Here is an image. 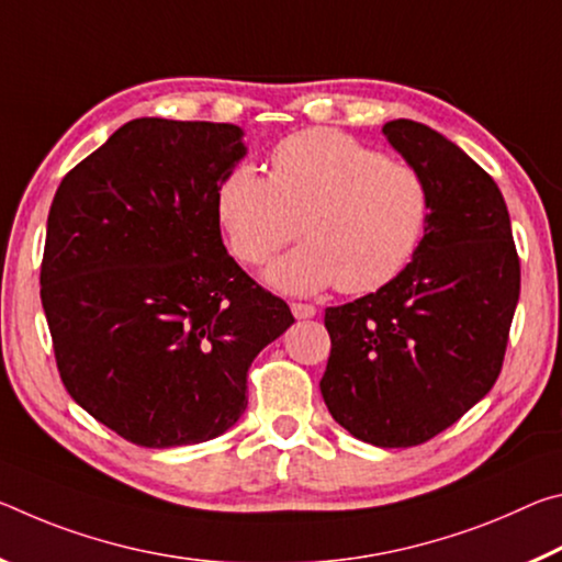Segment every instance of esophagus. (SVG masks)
<instances>
[{
  "mask_svg": "<svg viewBox=\"0 0 562 562\" xmlns=\"http://www.w3.org/2000/svg\"><path fill=\"white\" fill-rule=\"evenodd\" d=\"M291 311H293V316H296V318H314L316 316V306H311V303L293 301Z\"/></svg>",
  "mask_w": 562,
  "mask_h": 562,
  "instance_id": "1",
  "label": "esophagus"
}]
</instances>
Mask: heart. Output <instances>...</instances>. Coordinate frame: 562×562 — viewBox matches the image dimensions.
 Instances as JSON below:
<instances>
[{
	"mask_svg": "<svg viewBox=\"0 0 562 562\" xmlns=\"http://www.w3.org/2000/svg\"><path fill=\"white\" fill-rule=\"evenodd\" d=\"M430 214L411 164L336 128H306L276 144L269 179L238 164L216 189V216L241 263H263L301 232L308 238L266 279L289 293L336 286L373 293L413 259Z\"/></svg>",
	"mask_w": 562,
	"mask_h": 562,
	"instance_id": "heart-1",
	"label": "heart"
}]
</instances>
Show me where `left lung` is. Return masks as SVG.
<instances>
[{
    "label": "left lung",
    "instance_id": "left-lung-1",
    "mask_svg": "<svg viewBox=\"0 0 562 562\" xmlns=\"http://www.w3.org/2000/svg\"><path fill=\"white\" fill-rule=\"evenodd\" d=\"M383 134L426 181V234L391 283L326 308L321 393L353 438L411 448L443 434L498 381L520 259L488 171L411 119L383 124Z\"/></svg>",
    "mask_w": 562,
    "mask_h": 562
}]
</instances>
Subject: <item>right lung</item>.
<instances>
[{
	"instance_id": "obj_1",
	"label": "right lung",
	"mask_w": 562,
	"mask_h": 562,
	"mask_svg": "<svg viewBox=\"0 0 562 562\" xmlns=\"http://www.w3.org/2000/svg\"><path fill=\"white\" fill-rule=\"evenodd\" d=\"M241 128L134 119L54 194L42 306L64 389L144 448L204 443L246 411V373L293 324L221 241L216 189Z\"/></svg>"
}]
</instances>
